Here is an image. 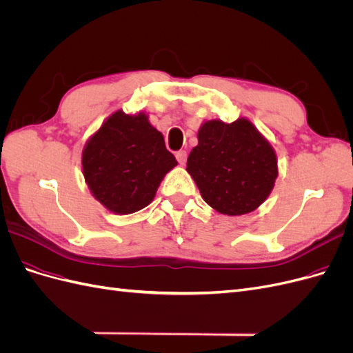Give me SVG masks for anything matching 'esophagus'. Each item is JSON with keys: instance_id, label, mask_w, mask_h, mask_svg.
I'll list each match as a JSON object with an SVG mask.
<instances>
[{"instance_id": "obj_1", "label": "esophagus", "mask_w": 353, "mask_h": 353, "mask_svg": "<svg viewBox=\"0 0 353 353\" xmlns=\"http://www.w3.org/2000/svg\"><path fill=\"white\" fill-rule=\"evenodd\" d=\"M176 160H178V163L179 165H184L185 162H187V152L185 150H179V152H176Z\"/></svg>"}]
</instances>
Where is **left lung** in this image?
<instances>
[{"instance_id":"1","label":"left lung","mask_w":353,"mask_h":353,"mask_svg":"<svg viewBox=\"0 0 353 353\" xmlns=\"http://www.w3.org/2000/svg\"><path fill=\"white\" fill-rule=\"evenodd\" d=\"M187 170L209 206L230 216L259 208L279 175L271 144L248 119L209 121L197 134Z\"/></svg>"}]
</instances>
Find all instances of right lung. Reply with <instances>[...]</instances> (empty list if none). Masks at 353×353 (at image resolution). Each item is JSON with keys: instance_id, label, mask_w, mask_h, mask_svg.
Segmentation results:
<instances>
[{"instance_id": "add662e5", "label": "right lung", "mask_w": 353, "mask_h": 353, "mask_svg": "<svg viewBox=\"0 0 353 353\" xmlns=\"http://www.w3.org/2000/svg\"><path fill=\"white\" fill-rule=\"evenodd\" d=\"M176 165L163 135L144 113L114 112L82 152L83 176L92 196L119 215L150 205L163 176Z\"/></svg>"}]
</instances>
